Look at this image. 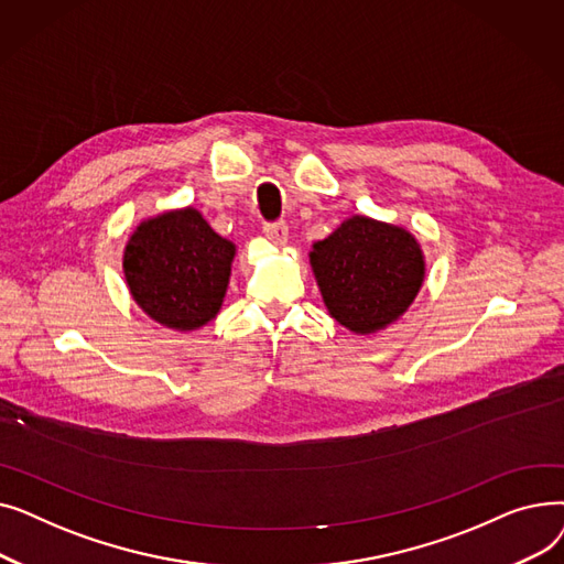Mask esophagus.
<instances>
[{
	"instance_id": "1",
	"label": "esophagus",
	"mask_w": 564,
	"mask_h": 564,
	"mask_svg": "<svg viewBox=\"0 0 564 564\" xmlns=\"http://www.w3.org/2000/svg\"><path fill=\"white\" fill-rule=\"evenodd\" d=\"M262 232H264L267 240H272L276 245H285V240H288V224L285 221H267L262 226Z\"/></svg>"
}]
</instances>
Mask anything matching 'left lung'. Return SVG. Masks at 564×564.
<instances>
[{"instance_id": "1", "label": "left lung", "mask_w": 564, "mask_h": 564, "mask_svg": "<svg viewBox=\"0 0 564 564\" xmlns=\"http://www.w3.org/2000/svg\"><path fill=\"white\" fill-rule=\"evenodd\" d=\"M311 264L332 317L354 334L398 319L425 276L413 235L368 217H351L313 245Z\"/></svg>"}]
</instances>
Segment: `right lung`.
<instances>
[{"label": "right lung", "mask_w": 564, "mask_h": 564, "mask_svg": "<svg viewBox=\"0 0 564 564\" xmlns=\"http://www.w3.org/2000/svg\"><path fill=\"white\" fill-rule=\"evenodd\" d=\"M235 247L185 207L143 221L123 256L137 304L171 329H198L224 302Z\"/></svg>", "instance_id": "1"}]
</instances>
